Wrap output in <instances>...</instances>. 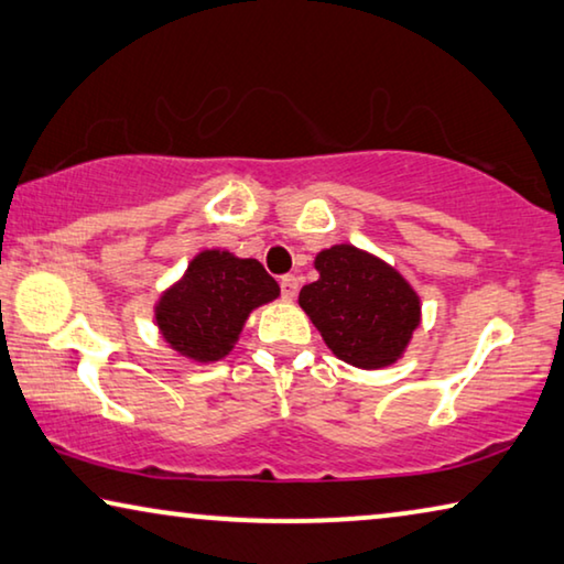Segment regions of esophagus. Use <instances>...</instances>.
Masks as SVG:
<instances>
[{"label":"esophagus","instance_id":"1","mask_svg":"<svg viewBox=\"0 0 564 564\" xmlns=\"http://www.w3.org/2000/svg\"><path fill=\"white\" fill-rule=\"evenodd\" d=\"M280 288H282V297H284V300H294V294H297V290H300L297 276L284 274L282 280H280Z\"/></svg>","mask_w":564,"mask_h":564}]
</instances>
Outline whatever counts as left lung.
Here are the masks:
<instances>
[{
    "mask_svg": "<svg viewBox=\"0 0 564 564\" xmlns=\"http://www.w3.org/2000/svg\"><path fill=\"white\" fill-rule=\"evenodd\" d=\"M319 276L300 290L327 348L362 370L401 358L421 323V300L401 272L352 245H335L315 257Z\"/></svg>",
    "mask_w": 564,
    "mask_h": 564,
    "instance_id": "8db88e82",
    "label": "left lung"
}]
</instances>
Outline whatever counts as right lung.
Here are the masks:
<instances>
[{
	"label": "right lung",
	"mask_w": 564,
	"mask_h": 564,
	"mask_svg": "<svg viewBox=\"0 0 564 564\" xmlns=\"http://www.w3.org/2000/svg\"><path fill=\"white\" fill-rule=\"evenodd\" d=\"M280 297V284L257 259L204 249L155 302V325L184 358L214 362L237 345L249 312Z\"/></svg>",
	"instance_id": "obj_1"
}]
</instances>
